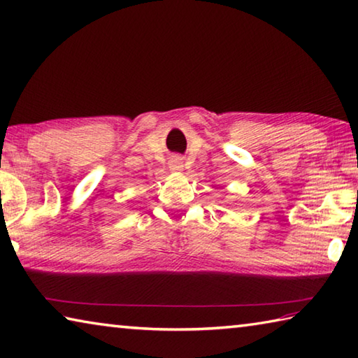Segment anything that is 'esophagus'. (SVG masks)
Returning <instances> with one entry per match:
<instances>
[{
  "label": "esophagus",
  "instance_id": "1",
  "mask_svg": "<svg viewBox=\"0 0 358 358\" xmlns=\"http://www.w3.org/2000/svg\"><path fill=\"white\" fill-rule=\"evenodd\" d=\"M178 167H180V166H178ZM178 167H177V169H178Z\"/></svg>",
  "mask_w": 358,
  "mask_h": 358
}]
</instances>
